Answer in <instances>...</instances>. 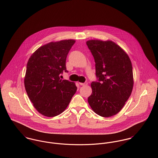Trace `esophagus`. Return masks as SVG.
<instances>
[{"mask_svg": "<svg viewBox=\"0 0 158 158\" xmlns=\"http://www.w3.org/2000/svg\"><path fill=\"white\" fill-rule=\"evenodd\" d=\"M79 84H80L81 85H82V86H85V85H87L88 83L87 82H84V83H79Z\"/></svg>", "mask_w": 158, "mask_h": 158, "instance_id": "esophagus-1", "label": "esophagus"}]
</instances>
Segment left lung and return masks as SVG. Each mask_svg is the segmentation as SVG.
Listing matches in <instances>:
<instances>
[{
	"label": "left lung",
	"instance_id": "1",
	"mask_svg": "<svg viewBox=\"0 0 158 158\" xmlns=\"http://www.w3.org/2000/svg\"><path fill=\"white\" fill-rule=\"evenodd\" d=\"M87 45L93 54L98 81L92 82L88 102L97 114L108 118L118 113L131 95L133 87L130 59L111 40H89Z\"/></svg>",
	"mask_w": 158,
	"mask_h": 158
}]
</instances>
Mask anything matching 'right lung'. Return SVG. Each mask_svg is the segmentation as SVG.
<instances>
[{
    "instance_id": "right-lung-1",
    "label": "right lung",
    "mask_w": 158,
    "mask_h": 158,
    "mask_svg": "<svg viewBox=\"0 0 158 158\" xmlns=\"http://www.w3.org/2000/svg\"><path fill=\"white\" fill-rule=\"evenodd\" d=\"M73 39L52 42L30 56L24 78L25 90L37 111L47 117L62 113L77 90L75 83L60 79L66 59L75 43Z\"/></svg>"
}]
</instances>
